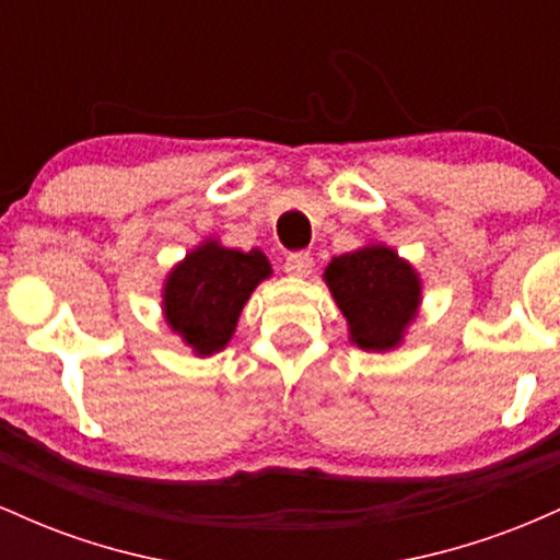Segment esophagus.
I'll return each mask as SVG.
<instances>
[{
	"instance_id": "obj_1",
	"label": "esophagus",
	"mask_w": 560,
	"mask_h": 560,
	"mask_svg": "<svg viewBox=\"0 0 560 560\" xmlns=\"http://www.w3.org/2000/svg\"><path fill=\"white\" fill-rule=\"evenodd\" d=\"M284 271L289 273V276H307L313 271V258H311V253H292L289 255V258L284 260Z\"/></svg>"
}]
</instances>
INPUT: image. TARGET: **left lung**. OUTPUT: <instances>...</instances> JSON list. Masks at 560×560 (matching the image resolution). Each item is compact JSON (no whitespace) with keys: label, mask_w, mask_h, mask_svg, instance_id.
I'll list each match as a JSON object with an SVG mask.
<instances>
[{"label":"left lung","mask_w":560,"mask_h":560,"mask_svg":"<svg viewBox=\"0 0 560 560\" xmlns=\"http://www.w3.org/2000/svg\"><path fill=\"white\" fill-rule=\"evenodd\" d=\"M324 281L350 326V342L387 352L402 342L421 305V279L387 244H365L334 258Z\"/></svg>","instance_id":"1"}]
</instances>
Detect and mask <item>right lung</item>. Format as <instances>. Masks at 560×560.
<instances>
[{
    "label": "right lung",
    "mask_w": 560,
    "mask_h": 560,
    "mask_svg": "<svg viewBox=\"0 0 560 560\" xmlns=\"http://www.w3.org/2000/svg\"><path fill=\"white\" fill-rule=\"evenodd\" d=\"M268 276L271 262L260 249L242 253L215 240L202 242L165 279V320L195 355H213L234 337L244 302Z\"/></svg>",
    "instance_id": "add662e5"
}]
</instances>
